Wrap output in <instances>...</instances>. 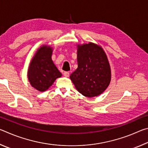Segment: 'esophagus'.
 Listing matches in <instances>:
<instances>
[{"label": "esophagus", "instance_id": "obj_1", "mask_svg": "<svg viewBox=\"0 0 148 148\" xmlns=\"http://www.w3.org/2000/svg\"><path fill=\"white\" fill-rule=\"evenodd\" d=\"M63 74H64V76L65 77H69V75H70V73H69V72H64V73H63Z\"/></svg>", "mask_w": 148, "mask_h": 148}]
</instances>
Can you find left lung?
Instances as JSON below:
<instances>
[{
  "instance_id": "left-lung-1",
  "label": "left lung",
  "mask_w": 148,
  "mask_h": 148,
  "mask_svg": "<svg viewBox=\"0 0 148 148\" xmlns=\"http://www.w3.org/2000/svg\"><path fill=\"white\" fill-rule=\"evenodd\" d=\"M77 69L70 78L80 93L87 97L101 95L110 84L111 71L101 46L90 42L77 46Z\"/></svg>"
}]
</instances>
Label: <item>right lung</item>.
I'll use <instances>...</instances> for the list:
<instances>
[{"label": "right lung", "mask_w": 148, "mask_h": 148, "mask_svg": "<svg viewBox=\"0 0 148 148\" xmlns=\"http://www.w3.org/2000/svg\"><path fill=\"white\" fill-rule=\"evenodd\" d=\"M51 47L42 46L30 64L29 80L31 86L40 91H46L62 75L51 60Z\"/></svg>", "instance_id": "add662e5"}]
</instances>
